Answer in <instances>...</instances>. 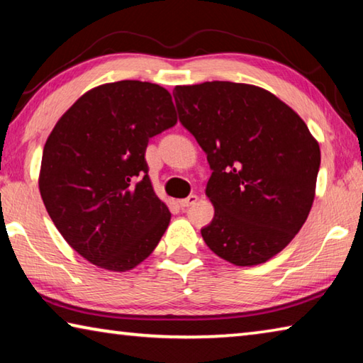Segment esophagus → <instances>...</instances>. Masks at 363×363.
Returning <instances> with one entry per match:
<instances>
[{
	"mask_svg": "<svg viewBox=\"0 0 363 363\" xmlns=\"http://www.w3.org/2000/svg\"><path fill=\"white\" fill-rule=\"evenodd\" d=\"M196 201H199V196H196V195H189L187 199H182V200H179V205H181L182 208H189V206L195 205Z\"/></svg>",
	"mask_w": 363,
	"mask_h": 363,
	"instance_id": "34e87169",
	"label": "esophagus"
}]
</instances>
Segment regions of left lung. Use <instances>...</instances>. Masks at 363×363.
Masks as SVG:
<instances>
[{"mask_svg":"<svg viewBox=\"0 0 363 363\" xmlns=\"http://www.w3.org/2000/svg\"><path fill=\"white\" fill-rule=\"evenodd\" d=\"M179 120L206 153L214 218L201 237L235 266L280 253L314 203L320 147L303 118L255 84L176 86Z\"/></svg>","mask_w":363,"mask_h":363,"instance_id":"1","label":"left lung"}]
</instances>
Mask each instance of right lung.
<instances>
[{
    "mask_svg": "<svg viewBox=\"0 0 363 363\" xmlns=\"http://www.w3.org/2000/svg\"><path fill=\"white\" fill-rule=\"evenodd\" d=\"M176 123L167 89L123 79L84 93L49 134L38 179L43 203L91 264L131 270L168 229L171 213L153 192L145 149Z\"/></svg>",
    "mask_w": 363,
    "mask_h": 363,
    "instance_id": "right-lung-1",
    "label": "right lung"
}]
</instances>
